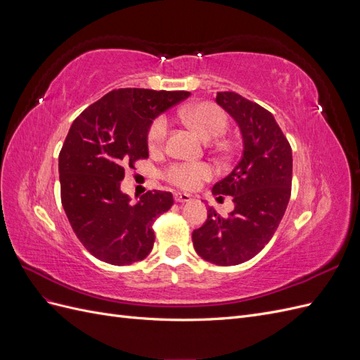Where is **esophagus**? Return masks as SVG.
Returning a JSON list of instances; mask_svg holds the SVG:
<instances>
[{
    "instance_id": "esophagus-1",
    "label": "esophagus",
    "mask_w": 360,
    "mask_h": 360,
    "mask_svg": "<svg viewBox=\"0 0 360 360\" xmlns=\"http://www.w3.org/2000/svg\"><path fill=\"white\" fill-rule=\"evenodd\" d=\"M174 200H176L177 202H189L192 200V195L176 192V193H174Z\"/></svg>"
}]
</instances>
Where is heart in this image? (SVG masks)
<instances>
[{
  "mask_svg": "<svg viewBox=\"0 0 360 360\" xmlns=\"http://www.w3.org/2000/svg\"><path fill=\"white\" fill-rule=\"evenodd\" d=\"M184 123L189 124L195 132L204 139L221 136L228 126V117L221 106L212 102L193 103L181 108L180 111ZM168 134L167 117L159 115L151 122L147 132V144L150 150H159L165 144ZM163 177L180 189H197L205 180L213 177V168L202 162H176L163 171Z\"/></svg>",
  "mask_w": 360,
  "mask_h": 360,
  "instance_id": "heart-1",
  "label": "heart"
}]
</instances>
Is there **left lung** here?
I'll use <instances>...</instances> for the list:
<instances>
[{"instance_id":"1","label":"left lung","mask_w":360,"mask_h":360,"mask_svg":"<svg viewBox=\"0 0 360 360\" xmlns=\"http://www.w3.org/2000/svg\"><path fill=\"white\" fill-rule=\"evenodd\" d=\"M221 105L240 127L243 156L231 174L217 181L213 195H231L226 217L213 207L192 233L197 254L216 266H236L254 258L274 237L291 195V147L275 117L234 91H219Z\"/></svg>"}]
</instances>
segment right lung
I'll list each match as a JSON object with an SVG mask.
<instances>
[{
    "mask_svg": "<svg viewBox=\"0 0 360 360\" xmlns=\"http://www.w3.org/2000/svg\"><path fill=\"white\" fill-rule=\"evenodd\" d=\"M189 94L118 89L72 123L58 156L61 204L76 237L97 259L127 266L153 249L151 225L171 209L172 193L148 191L132 204L120 181L126 167L148 158L151 122Z\"/></svg>",
    "mask_w": 360,
    "mask_h": 360,
    "instance_id": "1",
    "label": "right lung"
}]
</instances>
